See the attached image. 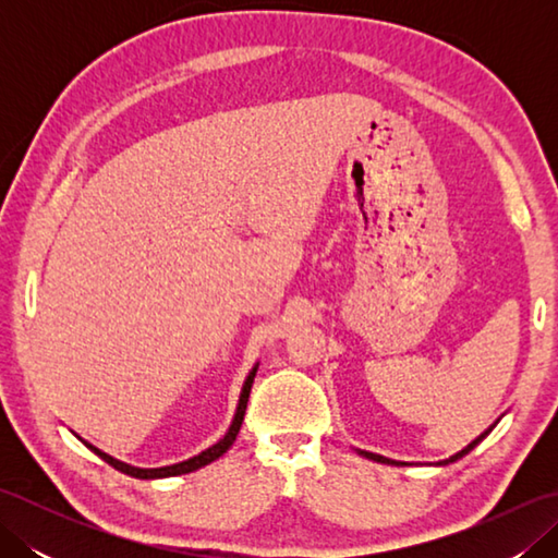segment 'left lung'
Returning a JSON list of instances; mask_svg holds the SVG:
<instances>
[{"label":"left lung","mask_w":558,"mask_h":558,"mask_svg":"<svg viewBox=\"0 0 558 558\" xmlns=\"http://www.w3.org/2000/svg\"><path fill=\"white\" fill-rule=\"evenodd\" d=\"M496 422H499V420H496ZM496 422L489 426V429L487 432H482L477 438H475V441H470L465 448H462V450H458V453L456 456H450L448 460H441V462H436V465H448V462H456V460H460L462 456H468L470 453V450L472 448H475L480 441H484V438H487L489 436V432L494 429V426H496ZM357 453L360 456H364V458H369V460H376V462H388V465H405V462H396V460H390V458H384V456H378V453H369V450H357Z\"/></svg>","instance_id":"obj_1"}]
</instances>
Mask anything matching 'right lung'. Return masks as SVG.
Returning a JSON list of instances; mask_svg holds the SVG:
<instances>
[{"label":"right lung","mask_w":558,"mask_h":558,"mask_svg":"<svg viewBox=\"0 0 558 558\" xmlns=\"http://www.w3.org/2000/svg\"><path fill=\"white\" fill-rule=\"evenodd\" d=\"M256 369H258V364H254V369L248 372V376L244 378V386H242V393H240V402H236V412H234V417H232L230 429L225 432V436L220 438L218 444H213L210 448L201 450L198 456L189 458V460L174 462V465H165V468H134V465H129V462H122V460H117V458L108 456V453H105V450L96 448L93 444L83 441L81 436H78V438H81V441L86 444V446H88V448L93 450V453H96L98 458H102L105 462H108V465H112L114 470L124 472V475H129V477H136V480H160V477L186 475V472H194V470H198V468L208 465V462L218 460L222 453H228V448L234 444V438H236V434H240V426H242V422H244V410H246V402H248V393H252V384H254Z\"/></svg>","instance_id":"obj_1"}]
</instances>
